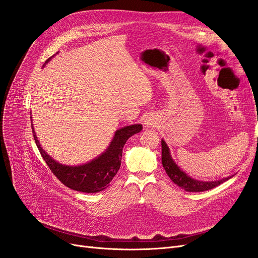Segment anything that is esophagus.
I'll list each match as a JSON object with an SVG mask.
<instances>
[{"label": "esophagus", "mask_w": 258, "mask_h": 258, "mask_svg": "<svg viewBox=\"0 0 258 258\" xmlns=\"http://www.w3.org/2000/svg\"><path fill=\"white\" fill-rule=\"evenodd\" d=\"M144 124H145V127H152L153 126V121L151 119H145Z\"/></svg>", "instance_id": "obj_1"}]
</instances>
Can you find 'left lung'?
I'll return each instance as SVG.
<instances>
[{
  "label": "left lung",
  "instance_id": "left-lung-1",
  "mask_svg": "<svg viewBox=\"0 0 258 258\" xmlns=\"http://www.w3.org/2000/svg\"><path fill=\"white\" fill-rule=\"evenodd\" d=\"M161 162L171 181L186 191L198 192L212 189L231 177H224L222 179H217V181H199V179L192 178L176 165L172 156H171L170 148L163 140H161Z\"/></svg>",
  "mask_w": 258,
  "mask_h": 258
}]
</instances>
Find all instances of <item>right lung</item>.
Masks as SVG:
<instances>
[{"mask_svg": "<svg viewBox=\"0 0 258 258\" xmlns=\"http://www.w3.org/2000/svg\"><path fill=\"white\" fill-rule=\"evenodd\" d=\"M51 57L46 60L45 64L48 63ZM142 128L141 123H136L116 130L112 142L102 154L99 155L95 159L79 166L62 165V163L54 160L41 146L33 126L32 132L42 157L47 163L51 172L59 178L62 184L77 191L99 192L108 187V184L118 172L121 163L122 148L128 141V139L139 134Z\"/></svg>", "mask_w": 258, "mask_h": 258, "instance_id": "right-lung-1", "label": "right lung"}]
</instances>
